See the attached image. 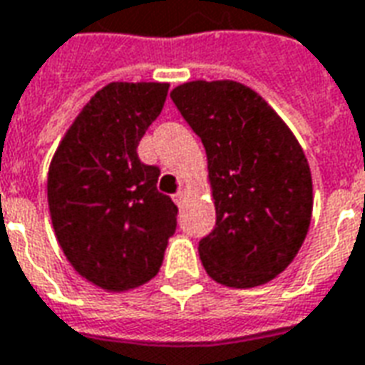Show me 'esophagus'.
Wrapping results in <instances>:
<instances>
[{"label": "esophagus", "instance_id": "34e87169", "mask_svg": "<svg viewBox=\"0 0 365 365\" xmlns=\"http://www.w3.org/2000/svg\"><path fill=\"white\" fill-rule=\"evenodd\" d=\"M185 196H186V194L182 192V190H179L177 194H173V200H175V204H177V206H180V204L185 202Z\"/></svg>", "mask_w": 365, "mask_h": 365}]
</instances>
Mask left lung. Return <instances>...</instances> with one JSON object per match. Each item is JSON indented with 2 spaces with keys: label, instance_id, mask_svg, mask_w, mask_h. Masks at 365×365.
Here are the masks:
<instances>
[{
  "label": "left lung",
  "instance_id": "obj_1",
  "mask_svg": "<svg viewBox=\"0 0 365 365\" xmlns=\"http://www.w3.org/2000/svg\"><path fill=\"white\" fill-rule=\"evenodd\" d=\"M204 143L215 227L200 239L206 272L230 288L276 278L305 241L313 210L302 145L259 93L237 81H190L171 91Z\"/></svg>",
  "mask_w": 365,
  "mask_h": 365
}]
</instances>
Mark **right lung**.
<instances>
[{
  "label": "right lung",
  "instance_id": "add662e5",
  "mask_svg": "<svg viewBox=\"0 0 365 365\" xmlns=\"http://www.w3.org/2000/svg\"><path fill=\"white\" fill-rule=\"evenodd\" d=\"M167 91V83H108L77 114L50 163L58 243L85 280L108 292L150 282L177 230L179 208L157 190L159 167L138 157Z\"/></svg>",
  "mask_w": 365,
  "mask_h": 365
}]
</instances>
